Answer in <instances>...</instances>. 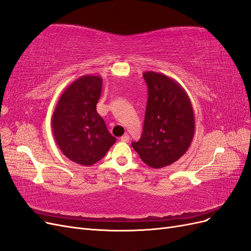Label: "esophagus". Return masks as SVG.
Here are the masks:
<instances>
[{
	"mask_svg": "<svg viewBox=\"0 0 251 251\" xmlns=\"http://www.w3.org/2000/svg\"><path fill=\"white\" fill-rule=\"evenodd\" d=\"M120 140L124 141V142H128V141H130V136H128L127 134H125L123 137L120 138Z\"/></svg>",
	"mask_w": 251,
	"mask_h": 251,
	"instance_id": "1",
	"label": "esophagus"
}]
</instances>
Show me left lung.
<instances>
[{"mask_svg": "<svg viewBox=\"0 0 251 251\" xmlns=\"http://www.w3.org/2000/svg\"><path fill=\"white\" fill-rule=\"evenodd\" d=\"M143 77L149 90L143 132L132 147L144 163L161 169L177 161L191 147L194 110L185 90L168 75L148 71Z\"/></svg>", "mask_w": 251, "mask_h": 251, "instance_id": "left-lung-1", "label": "left lung"}]
</instances>
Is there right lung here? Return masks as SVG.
<instances>
[{"label": "right lung", "instance_id": "obj_1", "mask_svg": "<svg viewBox=\"0 0 251 251\" xmlns=\"http://www.w3.org/2000/svg\"><path fill=\"white\" fill-rule=\"evenodd\" d=\"M102 78L83 75L68 86L53 112L51 126L56 144L71 161L90 166L116 142L96 111Z\"/></svg>", "mask_w": 251, "mask_h": 251}]
</instances>
